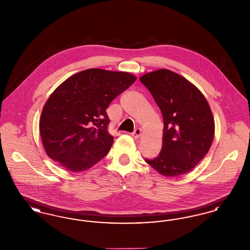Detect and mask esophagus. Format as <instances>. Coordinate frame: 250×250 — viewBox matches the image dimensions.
I'll return each instance as SVG.
<instances>
[{"mask_svg": "<svg viewBox=\"0 0 250 250\" xmlns=\"http://www.w3.org/2000/svg\"><path fill=\"white\" fill-rule=\"evenodd\" d=\"M142 135V129L141 128H136L135 131L132 133V136L135 138V139H139Z\"/></svg>", "mask_w": 250, "mask_h": 250, "instance_id": "esophagus-1", "label": "esophagus"}]
</instances>
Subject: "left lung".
<instances>
[{"instance_id":"left-lung-1","label":"left lung","mask_w":250,"mask_h":250,"mask_svg":"<svg viewBox=\"0 0 250 250\" xmlns=\"http://www.w3.org/2000/svg\"><path fill=\"white\" fill-rule=\"evenodd\" d=\"M140 81L164 120L161 152L145 161L167 177L190 171L208 153L214 139V121L206 98L187 79L167 69L147 73Z\"/></svg>"}]
</instances>
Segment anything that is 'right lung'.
<instances>
[{
  "label": "right lung",
  "mask_w": 250,
  "mask_h": 250,
  "mask_svg": "<svg viewBox=\"0 0 250 250\" xmlns=\"http://www.w3.org/2000/svg\"><path fill=\"white\" fill-rule=\"evenodd\" d=\"M126 72L91 68L64 81L42 109L39 130L47 155L63 168L80 172L107 155L109 103L135 83Z\"/></svg>",
  "instance_id": "1"
}]
</instances>
